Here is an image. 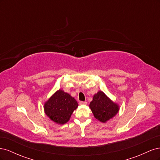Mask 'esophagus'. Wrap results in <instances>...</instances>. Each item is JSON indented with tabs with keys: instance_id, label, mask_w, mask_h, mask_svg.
I'll return each mask as SVG.
<instances>
[{
	"instance_id": "esophagus-1",
	"label": "esophagus",
	"mask_w": 160,
	"mask_h": 160,
	"mask_svg": "<svg viewBox=\"0 0 160 160\" xmlns=\"http://www.w3.org/2000/svg\"><path fill=\"white\" fill-rule=\"evenodd\" d=\"M80 105H87L86 101H79Z\"/></svg>"
}]
</instances>
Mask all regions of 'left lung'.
Instances as JSON below:
<instances>
[{
  "instance_id": "obj_1",
  "label": "left lung",
  "mask_w": 160,
  "mask_h": 160,
  "mask_svg": "<svg viewBox=\"0 0 160 160\" xmlns=\"http://www.w3.org/2000/svg\"><path fill=\"white\" fill-rule=\"evenodd\" d=\"M94 117L105 123L112 118L119 111V106L108 98L103 91H99L94 95L89 105Z\"/></svg>"
}]
</instances>
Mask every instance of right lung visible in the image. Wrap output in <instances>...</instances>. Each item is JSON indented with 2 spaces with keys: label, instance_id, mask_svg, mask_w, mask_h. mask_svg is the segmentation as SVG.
Instances as JSON below:
<instances>
[{
  "label": "right lung",
  "instance_id": "right-lung-1",
  "mask_svg": "<svg viewBox=\"0 0 160 160\" xmlns=\"http://www.w3.org/2000/svg\"><path fill=\"white\" fill-rule=\"evenodd\" d=\"M78 107L77 101L62 90L57 91L45 103L46 115L53 122L64 124L69 120L73 111Z\"/></svg>",
  "mask_w": 160,
  "mask_h": 160
}]
</instances>
